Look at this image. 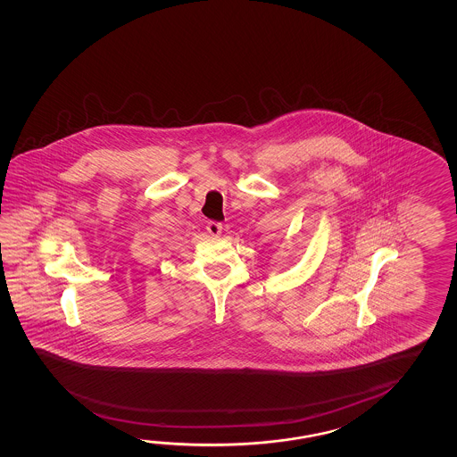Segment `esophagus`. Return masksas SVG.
Listing matches in <instances>:
<instances>
[{
  "label": "esophagus",
  "instance_id": "1",
  "mask_svg": "<svg viewBox=\"0 0 457 457\" xmlns=\"http://www.w3.org/2000/svg\"><path fill=\"white\" fill-rule=\"evenodd\" d=\"M207 231H209L210 236L218 237V236H221V232H223V225L217 223V221H210L209 225H207Z\"/></svg>",
  "mask_w": 457,
  "mask_h": 457
}]
</instances>
